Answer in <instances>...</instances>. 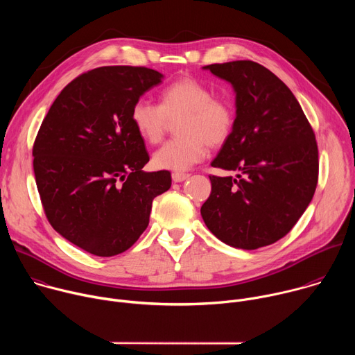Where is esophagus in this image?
Segmentation results:
<instances>
[{
	"label": "esophagus",
	"mask_w": 355,
	"mask_h": 355,
	"mask_svg": "<svg viewBox=\"0 0 355 355\" xmlns=\"http://www.w3.org/2000/svg\"><path fill=\"white\" fill-rule=\"evenodd\" d=\"M187 178H189V174H185V173H173V181H174V182H182V181H185Z\"/></svg>",
	"instance_id": "34e87169"
}]
</instances>
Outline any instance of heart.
Segmentation results:
<instances>
[{
  "label": "heart",
  "mask_w": 355,
  "mask_h": 355,
  "mask_svg": "<svg viewBox=\"0 0 355 355\" xmlns=\"http://www.w3.org/2000/svg\"><path fill=\"white\" fill-rule=\"evenodd\" d=\"M178 119L175 139L164 143L153 156V164L162 170L185 171L205 159L208 144L222 146L234 128V108L226 98L214 96V91L193 77H182L160 92V105L139 99L132 107L130 119L146 141L159 143L168 121Z\"/></svg>",
  "instance_id": "obj_1"
}]
</instances>
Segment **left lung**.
<instances>
[{"mask_svg":"<svg viewBox=\"0 0 355 355\" xmlns=\"http://www.w3.org/2000/svg\"><path fill=\"white\" fill-rule=\"evenodd\" d=\"M204 69L236 91L233 132L211 164L240 174L209 175L212 192L202 219L232 247L272 244L291 232L315 195V132L292 91L264 66L236 60Z\"/></svg>","mask_w":355,"mask_h":355,"instance_id":"1","label":"left lung"}]
</instances>
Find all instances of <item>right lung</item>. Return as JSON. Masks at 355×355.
I'll list each match as a JSON object with an SVG mask.
<instances>
[{"label":"right lung","mask_w":355,"mask_h":355,"mask_svg":"<svg viewBox=\"0 0 355 355\" xmlns=\"http://www.w3.org/2000/svg\"><path fill=\"white\" fill-rule=\"evenodd\" d=\"M163 74L107 66L69 83L33 143V171L44 215L66 240L98 257L130 248L148 225L153 199L170 189L167 170L146 173L144 140L130 112Z\"/></svg>","instance_id":"1"}]
</instances>
